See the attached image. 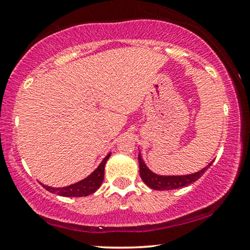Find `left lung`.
Masks as SVG:
<instances>
[{"mask_svg": "<svg viewBox=\"0 0 250 250\" xmlns=\"http://www.w3.org/2000/svg\"><path fill=\"white\" fill-rule=\"evenodd\" d=\"M213 163L214 160H211V162L208 164L207 166H205L204 168H201L196 173L187 174V175H160V174L152 172V170L146 166V164L142 158L141 151H139L140 176H141L143 182H145L149 188L159 191L179 189V188L190 186L191 183L196 182L198 179H200V177L203 176V174L209 168Z\"/></svg>", "mask_w": 250, "mask_h": 250, "instance_id": "left-lung-1", "label": "left lung"}]
</instances>
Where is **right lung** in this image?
I'll return each mask as SVG.
<instances>
[{"label": "right lung", "instance_id": "1", "mask_svg": "<svg viewBox=\"0 0 250 250\" xmlns=\"http://www.w3.org/2000/svg\"><path fill=\"white\" fill-rule=\"evenodd\" d=\"M111 152H109L107 156L102 159L97 168H95L93 172H92L90 175L85 177V179L78 181V182L70 184V186L62 187V188H52L49 186H44L42 184L43 188L45 190L49 191L51 193H57L59 196L62 197H85L90 196V194L94 193L99 188L101 187L102 181H104V166L107 160L110 157Z\"/></svg>", "mask_w": 250, "mask_h": 250}]
</instances>
